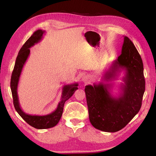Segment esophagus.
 Wrapping results in <instances>:
<instances>
[{
    "label": "esophagus",
    "mask_w": 156,
    "mask_h": 156,
    "mask_svg": "<svg viewBox=\"0 0 156 156\" xmlns=\"http://www.w3.org/2000/svg\"><path fill=\"white\" fill-rule=\"evenodd\" d=\"M82 81L84 82V83L87 84V83H88V82L90 81V78L88 75H86V76H83V77H82Z\"/></svg>",
    "instance_id": "34e87169"
}]
</instances>
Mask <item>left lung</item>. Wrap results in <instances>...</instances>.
Wrapping results in <instances>:
<instances>
[{
	"label": "left lung",
	"instance_id": "obj_1",
	"mask_svg": "<svg viewBox=\"0 0 156 156\" xmlns=\"http://www.w3.org/2000/svg\"><path fill=\"white\" fill-rule=\"evenodd\" d=\"M122 71L125 75L122 92L118 98L113 97L110 91L112 85L105 82L115 79ZM102 81L85 87L89 119L96 129L113 133L125 127L140 111L145 88L143 62L126 36L121 54L105 71Z\"/></svg>",
	"mask_w": 156,
	"mask_h": 156
}]
</instances>
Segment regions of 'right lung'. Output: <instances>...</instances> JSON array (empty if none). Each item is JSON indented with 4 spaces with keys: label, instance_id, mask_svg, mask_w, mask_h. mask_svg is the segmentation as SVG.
I'll use <instances>...</instances> for the list:
<instances>
[{
    "label": "right lung",
    "instance_id": "obj_1",
    "mask_svg": "<svg viewBox=\"0 0 156 156\" xmlns=\"http://www.w3.org/2000/svg\"><path fill=\"white\" fill-rule=\"evenodd\" d=\"M45 31L38 29L35 31L25 43L23 47L20 49L17 57L16 59L14 69L12 73L11 79V89L12 92L13 104L16 112L19 115L27 122L29 125L38 129H49L54 127L60 120L64 110L65 102L70 98L75 91L78 89V83L64 85L62 89L61 100L58 103V107L54 111L45 115H31L25 113L20 107L19 97L17 94L18 84L23 66L30 54V49L32 46L41 40L43 35Z\"/></svg>",
    "mask_w": 156,
    "mask_h": 156
}]
</instances>
